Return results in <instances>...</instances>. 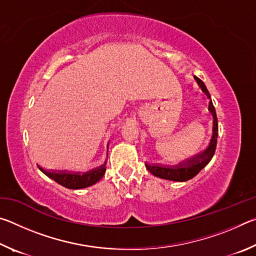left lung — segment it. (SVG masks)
<instances>
[{"instance_id":"left-lung-1","label":"left lung","mask_w":256,"mask_h":256,"mask_svg":"<svg viewBox=\"0 0 256 256\" xmlns=\"http://www.w3.org/2000/svg\"><path fill=\"white\" fill-rule=\"evenodd\" d=\"M194 79L198 82V86L201 90L206 94L208 99H211L210 94L208 92L206 84H203V81L198 79V78L194 76ZM209 112L214 118V128H212V136L210 140L209 146H206V150H203L202 152L198 154L190 159H186L184 162H180L178 164L172 167L168 166H160V164H151L146 162V168L148 170L151 174L159 177V178L168 180H174V182H185L190 178H193L194 176L198 175L203 168H204L210 162L216 151V138H218V120H216V110L214 107V104L210 100L209 102Z\"/></svg>"}]
</instances>
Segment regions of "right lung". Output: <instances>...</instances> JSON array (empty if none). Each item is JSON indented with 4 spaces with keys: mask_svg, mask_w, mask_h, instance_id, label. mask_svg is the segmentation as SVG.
<instances>
[{
    "mask_svg": "<svg viewBox=\"0 0 256 256\" xmlns=\"http://www.w3.org/2000/svg\"><path fill=\"white\" fill-rule=\"evenodd\" d=\"M38 168L44 172L46 176H48L50 178L55 180L56 183L64 186L66 188L71 190H79L84 188L88 186H92L96 184L98 180H102V177L105 175L106 172V162L100 167L96 168V170H89L86 172H52L46 170L44 168L38 166Z\"/></svg>",
    "mask_w": 256,
    "mask_h": 256,
    "instance_id": "1",
    "label": "right lung"
}]
</instances>
